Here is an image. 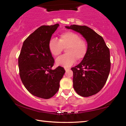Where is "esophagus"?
I'll use <instances>...</instances> for the list:
<instances>
[{"label": "esophagus", "instance_id": "34e87169", "mask_svg": "<svg viewBox=\"0 0 126 126\" xmlns=\"http://www.w3.org/2000/svg\"><path fill=\"white\" fill-rule=\"evenodd\" d=\"M69 69H70V68H65V70L66 72H68V71H69Z\"/></svg>", "mask_w": 126, "mask_h": 126}]
</instances>
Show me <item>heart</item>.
Returning <instances> with one entry per match:
<instances>
[{"label":"heart","mask_w":126,"mask_h":126,"mask_svg":"<svg viewBox=\"0 0 126 126\" xmlns=\"http://www.w3.org/2000/svg\"><path fill=\"white\" fill-rule=\"evenodd\" d=\"M65 48L66 54L59 57L55 61L57 65L69 67L77 61L83 59L88 52L86 41L73 32H66L60 35L59 40L52 38L49 42V49L52 55L58 57Z\"/></svg>","instance_id":"heart-1"}]
</instances>
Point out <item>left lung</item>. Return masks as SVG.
<instances>
[{
	"label": "left lung",
	"instance_id": "obj_1",
	"mask_svg": "<svg viewBox=\"0 0 126 126\" xmlns=\"http://www.w3.org/2000/svg\"><path fill=\"white\" fill-rule=\"evenodd\" d=\"M77 32L86 39L88 52L78 65L71 68L73 88L80 96L87 97L101 90L107 80L110 69V49L101 35L87 26L65 27Z\"/></svg>",
	"mask_w": 126,
	"mask_h": 126
}]
</instances>
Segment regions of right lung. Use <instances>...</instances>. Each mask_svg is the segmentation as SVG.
<instances>
[{"mask_svg": "<svg viewBox=\"0 0 126 126\" xmlns=\"http://www.w3.org/2000/svg\"><path fill=\"white\" fill-rule=\"evenodd\" d=\"M42 25L27 38L18 57L21 80L34 96L49 99L55 94L65 70L59 67L52 70L54 60L49 49L51 37L59 26Z\"/></svg>", "mask_w": 126, "mask_h": 126, "instance_id": "obj_1", "label": "right lung"}]
</instances>
